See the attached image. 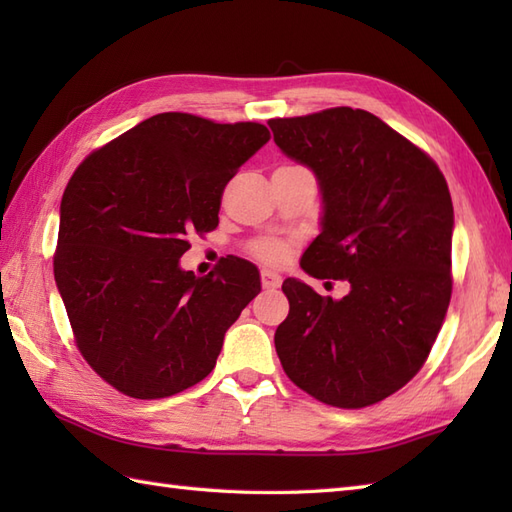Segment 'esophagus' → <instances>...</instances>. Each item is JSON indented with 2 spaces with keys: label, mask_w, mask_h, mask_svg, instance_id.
I'll use <instances>...</instances> for the list:
<instances>
[{
  "label": "esophagus",
  "mask_w": 512,
  "mask_h": 512,
  "mask_svg": "<svg viewBox=\"0 0 512 512\" xmlns=\"http://www.w3.org/2000/svg\"><path fill=\"white\" fill-rule=\"evenodd\" d=\"M262 286L266 290H275L281 286V275L273 273V270H262Z\"/></svg>",
  "instance_id": "34e87169"
}]
</instances>
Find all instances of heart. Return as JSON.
<instances>
[{
  "label": "heart",
  "instance_id": "1",
  "mask_svg": "<svg viewBox=\"0 0 512 512\" xmlns=\"http://www.w3.org/2000/svg\"><path fill=\"white\" fill-rule=\"evenodd\" d=\"M255 255L266 264H284L290 255V246L286 242H277V239H268V242H259L255 246Z\"/></svg>",
  "mask_w": 512,
  "mask_h": 512
}]
</instances>
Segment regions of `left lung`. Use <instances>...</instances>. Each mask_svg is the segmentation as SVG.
Listing matches in <instances>:
<instances>
[{
  "mask_svg": "<svg viewBox=\"0 0 512 512\" xmlns=\"http://www.w3.org/2000/svg\"><path fill=\"white\" fill-rule=\"evenodd\" d=\"M268 125L277 147L319 182L321 233L301 268L350 284L343 299H332L288 277L277 356L292 383L325 405H374L418 374L447 317V180L424 151L365 110L334 107Z\"/></svg>",
  "mask_w": 512,
  "mask_h": 512,
  "instance_id": "8db88e82",
  "label": "left lung"
}]
</instances>
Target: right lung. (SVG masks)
<instances>
[{"label":"right lung","mask_w":512,"mask_h":512,"mask_svg":"<svg viewBox=\"0 0 512 512\" xmlns=\"http://www.w3.org/2000/svg\"><path fill=\"white\" fill-rule=\"evenodd\" d=\"M270 140L259 123L167 112L94 151L65 187L54 281L85 361L154 400L200 383L262 284L246 259L195 277L187 235L217 226L237 169Z\"/></svg>","instance_id":"obj_1"}]
</instances>
